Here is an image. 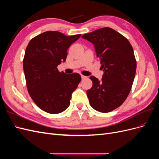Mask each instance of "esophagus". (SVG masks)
I'll return each mask as SVG.
<instances>
[{
	"mask_svg": "<svg viewBox=\"0 0 159 159\" xmlns=\"http://www.w3.org/2000/svg\"><path fill=\"white\" fill-rule=\"evenodd\" d=\"M87 78V77L86 76H84V75H81V79L82 80H84V79H86Z\"/></svg>",
	"mask_w": 159,
	"mask_h": 159,
	"instance_id": "1",
	"label": "esophagus"
}]
</instances>
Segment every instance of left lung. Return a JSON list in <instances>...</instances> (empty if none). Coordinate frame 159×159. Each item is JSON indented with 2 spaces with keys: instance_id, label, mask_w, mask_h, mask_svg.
Masks as SVG:
<instances>
[{
  "instance_id": "8db88e82",
  "label": "left lung",
  "mask_w": 159,
  "mask_h": 159,
  "mask_svg": "<svg viewBox=\"0 0 159 159\" xmlns=\"http://www.w3.org/2000/svg\"><path fill=\"white\" fill-rule=\"evenodd\" d=\"M81 37L94 45L104 71L101 81L89 77L93 82L87 91L89 104L98 111L110 112L125 101L131 89L137 68L133 47L125 37L109 27Z\"/></svg>"
}]
</instances>
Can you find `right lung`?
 Wrapping results in <instances>:
<instances>
[{
  "mask_svg": "<svg viewBox=\"0 0 159 159\" xmlns=\"http://www.w3.org/2000/svg\"><path fill=\"white\" fill-rule=\"evenodd\" d=\"M80 36L47 31L33 38L26 47L23 69L28 91L37 106L47 113H60L68 108L81 80L78 73L66 74L57 69Z\"/></svg>",
  "mask_w": 159,
  "mask_h": 159,
  "instance_id": "add662e5",
  "label": "right lung"
}]
</instances>
